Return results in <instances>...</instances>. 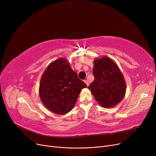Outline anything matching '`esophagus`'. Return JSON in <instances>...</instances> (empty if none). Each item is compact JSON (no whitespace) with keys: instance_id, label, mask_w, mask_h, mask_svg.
<instances>
[{"instance_id":"1","label":"esophagus","mask_w":156,"mask_h":156,"mask_svg":"<svg viewBox=\"0 0 156 156\" xmlns=\"http://www.w3.org/2000/svg\"><path fill=\"white\" fill-rule=\"evenodd\" d=\"M84 82L86 83V84L87 85V86H89V83H88V81H87V80H84Z\"/></svg>"}]
</instances>
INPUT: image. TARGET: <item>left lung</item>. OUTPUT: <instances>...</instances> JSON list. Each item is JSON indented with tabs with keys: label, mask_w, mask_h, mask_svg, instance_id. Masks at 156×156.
<instances>
[{
	"label": "left lung",
	"mask_w": 156,
	"mask_h": 156,
	"mask_svg": "<svg viewBox=\"0 0 156 156\" xmlns=\"http://www.w3.org/2000/svg\"><path fill=\"white\" fill-rule=\"evenodd\" d=\"M94 80L89 86L97 102L104 108H112L119 104L126 93V84L117 64L108 57L94 60Z\"/></svg>",
	"instance_id": "1"
}]
</instances>
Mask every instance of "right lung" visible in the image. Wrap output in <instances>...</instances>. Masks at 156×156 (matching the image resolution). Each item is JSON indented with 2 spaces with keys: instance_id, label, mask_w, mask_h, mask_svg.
Returning <instances> with one entry per match:
<instances>
[{
  "instance_id": "1",
  "label": "right lung",
  "mask_w": 156,
  "mask_h": 156,
  "mask_svg": "<svg viewBox=\"0 0 156 156\" xmlns=\"http://www.w3.org/2000/svg\"><path fill=\"white\" fill-rule=\"evenodd\" d=\"M86 84L78 77L69 62L60 58L51 62L44 71L39 84L43 104L52 112L63 115L73 108Z\"/></svg>"
}]
</instances>
